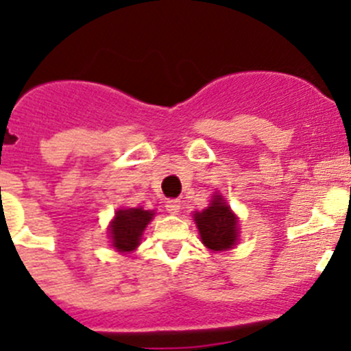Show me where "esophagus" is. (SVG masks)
Wrapping results in <instances>:
<instances>
[{
	"label": "esophagus",
	"mask_w": 351,
	"mask_h": 351,
	"mask_svg": "<svg viewBox=\"0 0 351 351\" xmlns=\"http://www.w3.org/2000/svg\"><path fill=\"white\" fill-rule=\"evenodd\" d=\"M180 208H182V204H180L178 199H169V201H166V211L171 215H176L180 211Z\"/></svg>",
	"instance_id": "obj_1"
}]
</instances>
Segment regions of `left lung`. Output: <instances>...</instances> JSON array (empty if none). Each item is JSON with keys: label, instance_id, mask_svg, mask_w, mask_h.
I'll return each mask as SVG.
<instances>
[{"label": "left lung", "instance_id": "1", "mask_svg": "<svg viewBox=\"0 0 351 351\" xmlns=\"http://www.w3.org/2000/svg\"><path fill=\"white\" fill-rule=\"evenodd\" d=\"M194 222L199 229L201 241L210 250L226 252L238 243V217L220 194H215L210 206L203 211H195Z\"/></svg>", "mask_w": 351, "mask_h": 351}]
</instances>
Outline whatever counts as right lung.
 Masks as SVG:
<instances>
[{
	"mask_svg": "<svg viewBox=\"0 0 351 351\" xmlns=\"http://www.w3.org/2000/svg\"><path fill=\"white\" fill-rule=\"evenodd\" d=\"M154 211L143 208H121L117 210L115 219L110 222V239L117 252L128 254L136 250L141 241L145 227L154 219Z\"/></svg>",
	"mask_w": 351,
	"mask_h": 351,
	"instance_id": "1",
	"label": "right lung"
}]
</instances>
